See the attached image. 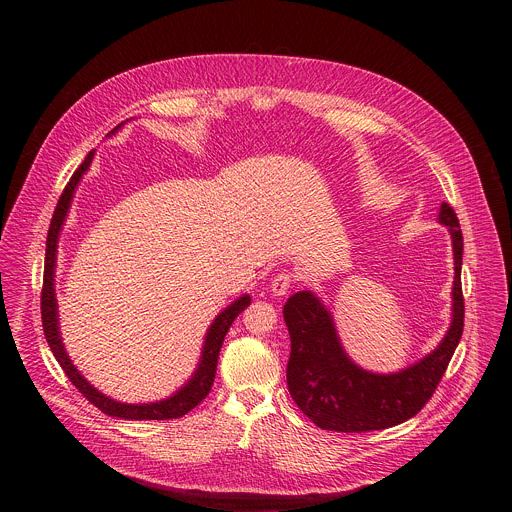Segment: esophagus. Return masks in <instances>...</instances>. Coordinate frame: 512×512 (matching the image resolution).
I'll return each mask as SVG.
<instances>
[{
    "label": "esophagus",
    "instance_id": "obj_1",
    "mask_svg": "<svg viewBox=\"0 0 512 512\" xmlns=\"http://www.w3.org/2000/svg\"><path fill=\"white\" fill-rule=\"evenodd\" d=\"M291 283H294V277H291V273L287 271H281L277 273L273 279H271V294L273 296H285Z\"/></svg>",
    "mask_w": 512,
    "mask_h": 512
}]
</instances>
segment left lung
Listing matches in <instances>:
<instances>
[{
	"label": "left lung",
	"instance_id": "left-lung-1",
	"mask_svg": "<svg viewBox=\"0 0 512 512\" xmlns=\"http://www.w3.org/2000/svg\"><path fill=\"white\" fill-rule=\"evenodd\" d=\"M437 223L448 227L454 251L452 322L429 354L397 373H373L346 354L332 312L304 289L283 306L291 338L287 389L296 405L322 429L371 431L399 425L429 401L440 385L464 330L462 253L464 239L454 208L442 202Z\"/></svg>",
	"mask_w": 512,
	"mask_h": 512
}]
</instances>
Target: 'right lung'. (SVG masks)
I'll list each match as a JSON object with an SVG mask.
<instances>
[{"mask_svg":"<svg viewBox=\"0 0 512 512\" xmlns=\"http://www.w3.org/2000/svg\"><path fill=\"white\" fill-rule=\"evenodd\" d=\"M123 127V123H119L107 137H111L113 133H117ZM95 158V150L89 152V156L85 158V162L77 168V172L72 174V178L68 180L56 208L52 214L50 221V229H48V237H46V257H44V285H42V328H44V336L46 342L54 354V358L58 360V364L62 367V371L66 373V377L70 379V383L75 385L95 407H99L103 413L111 415V417H121V419H178L182 415H186L188 411H192L210 391L212 383H214V373H216V362H218V352H221L223 340L231 328V324L235 322V318L251 304V296L243 294L239 296L233 304H229L221 314H218L212 324L206 330L204 342H202V352H200V360L196 364V369L192 373V377L170 397L160 399V401H152V403H123L117 399L107 397L105 393H101L95 385H91L83 373L75 367V362L70 360L62 336H60V322H58V302H56V287H54V277H56V255H58V239L62 233V227L66 223V216L72 204V198H75V192L83 180V176L89 172L91 164Z\"/></svg>","mask_w":512,"mask_h":512,"instance_id":"1","label":"right lung"}]
</instances>
